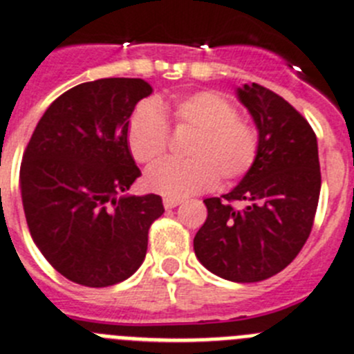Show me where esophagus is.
<instances>
[{
  "instance_id": "1",
  "label": "esophagus",
  "mask_w": 354,
  "mask_h": 354,
  "mask_svg": "<svg viewBox=\"0 0 354 354\" xmlns=\"http://www.w3.org/2000/svg\"><path fill=\"white\" fill-rule=\"evenodd\" d=\"M163 205H165V209H174V207L180 205V200H177V198H165L163 200Z\"/></svg>"
}]
</instances>
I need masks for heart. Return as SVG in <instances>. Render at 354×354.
<instances>
[{"label":"heart","instance_id":"heart-1","mask_svg":"<svg viewBox=\"0 0 354 354\" xmlns=\"http://www.w3.org/2000/svg\"><path fill=\"white\" fill-rule=\"evenodd\" d=\"M165 115L177 128L193 131L184 161H163L145 175V186L167 198H186L209 189L221 177L223 183L241 179L252 168L258 156V131L236 115L225 96L202 91L184 96L168 106L163 102L138 106L129 118L126 142L133 160L152 165L167 151L168 131Z\"/></svg>","mask_w":354,"mask_h":354}]
</instances>
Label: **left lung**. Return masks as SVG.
Returning a JSON list of instances; mask_svg holds the SVG:
<instances>
[{"label":"left lung","instance_id":"obj_1","mask_svg":"<svg viewBox=\"0 0 354 354\" xmlns=\"http://www.w3.org/2000/svg\"><path fill=\"white\" fill-rule=\"evenodd\" d=\"M258 129V156L242 180L207 198V219L194 235V254L212 274L258 283L286 268L309 239L321 189L317 140L309 122L274 91L236 87ZM232 201L245 207L235 209Z\"/></svg>","mask_w":354,"mask_h":354}]
</instances>
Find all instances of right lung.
Here are the masks:
<instances>
[{
  "label": "right lung",
  "mask_w": 354,
  "mask_h": 354,
  "mask_svg": "<svg viewBox=\"0 0 354 354\" xmlns=\"http://www.w3.org/2000/svg\"><path fill=\"white\" fill-rule=\"evenodd\" d=\"M152 93L142 79H100L50 103L21 165V194L33 242L77 284L105 288L144 263L161 196L122 194L140 177L126 142L133 110Z\"/></svg>",
  "instance_id": "1"
}]
</instances>
